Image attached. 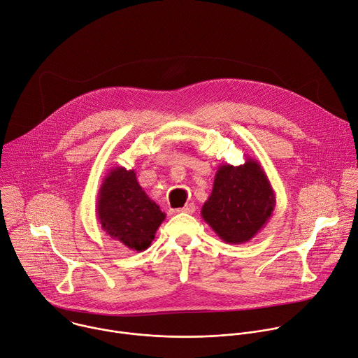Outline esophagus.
Returning a JSON list of instances; mask_svg holds the SVG:
<instances>
[{
    "instance_id": "1",
    "label": "esophagus",
    "mask_w": 358,
    "mask_h": 358,
    "mask_svg": "<svg viewBox=\"0 0 358 358\" xmlns=\"http://www.w3.org/2000/svg\"><path fill=\"white\" fill-rule=\"evenodd\" d=\"M194 210H196V206L193 203H189V204H186V206H183L180 208H176L178 213H187V214L194 213Z\"/></svg>"
}]
</instances>
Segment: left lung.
Instances as JSON below:
<instances>
[{
  "instance_id": "obj_1",
  "label": "left lung",
  "mask_w": 358,
  "mask_h": 358,
  "mask_svg": "<svg viewBox=\"0 0 358 358\" xmlns=\"http://www.w3.org/2000/svg\"><path fill=\"white\" fill-rule=\"evenodd\" d=\"M275 203L264 168L257 159L247 158L243 165L223 164L217 168L201 217L224 243L243 244L268 223Z\"/></svg>"
}]
</instances>
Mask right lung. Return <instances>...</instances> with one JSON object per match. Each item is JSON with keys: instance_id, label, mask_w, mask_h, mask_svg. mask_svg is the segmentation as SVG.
I'll use <instances>...</instances> for the list:
<instances>
[{"instance_id": "add662e5", "label": "right lung", "mask_w": 358, "mask_h": 358, "mask_svg": "<svg viewBox=\"0 0 358 358\" xmlns=\"http://www.w3.org/2000/svg\"><path fill=\"white\" fill-rule=\"evenodd\" d=\"M97 219L101 229L127 248L147 250L166 214L139 186L135 171L111 168L97 196Z\"/></svg>"}]
</instances>
